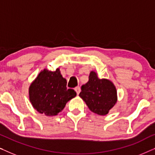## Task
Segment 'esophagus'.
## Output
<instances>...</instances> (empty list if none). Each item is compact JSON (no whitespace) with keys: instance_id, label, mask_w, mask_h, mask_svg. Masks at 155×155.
I'll use <instances>...</instances> for the list:
<instances>
[{"instance_id":"1","label":"esophagus","mask_w":155,"mask_h":155,"mask_svg":"<svg viewBox=\"0 0 155 155\" xmlns=\"http://www.w3.org/2000/svg\"><path fill=\"white\" fill-rule=\"evenodd\" d=\"M75 90L76 93H77V94L78 95L79 94V93L80 92V87H76L75 88Z\"/></svg>"}]
</instances>
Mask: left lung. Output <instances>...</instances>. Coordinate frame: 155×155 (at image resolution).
I'll return each mask as SVG.
<instances>
[{
	"instance_id": "8db88e82",
	"label": "left lung",
	"mask_w": 155,
	"mask_h": 155,
	"mask_svg": "<svg viewBox=\"0 0 155 155\" xmlns=\"http://www.w3.org/2000/svg\"><path fill=\"white\" fill-rule=\"evenodd\" d=\"M79 96L93 113L104 116L117 101V92L111 81L99 79L97 73L91 71L89 81L81 87Z\"/></svg>"
}]
</instances>
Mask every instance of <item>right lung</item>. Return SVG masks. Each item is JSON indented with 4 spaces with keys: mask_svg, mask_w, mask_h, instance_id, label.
<instances>
[{
    "mask_svg": "<svg viewBox=\"0 0 155 155\" xmlns=\"http://www.w3.org/2000/svg\"><path fill=\"white\" fill-rule=\"evenodd\" d=\"M66 84L59 68L41 71L29 88V101L34 109L48 116L57 115L77 95L73 89H67Z\"/></svg>",
    "mask_w": 155,
    "mask_h": 155,
    "instance_id": "1",
    "label": "right lung"
}]
</instances>
